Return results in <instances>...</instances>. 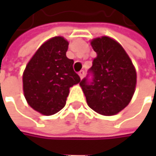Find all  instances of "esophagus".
<instances>
[{
    "label": "esophagus",
    "mask_w": 156,
    "mask_h": 156,
    "mask_svg": "<svg viewBox=\"0 0 156 156\" xmlns=\"http://www.w3.org/2000/svg\"><path fill=\"white\" fill-rule=\"evenodd\" d=\"M78 75H79L80 78L82 79V78H84V76H85V71H84V70H80V71L78 72Z\"/></svg>",
    "instance_id": "34e87169"
}]
</instances>
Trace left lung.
Returning <instances> with one entry per match:
<instances>
[{
	"label": "left lung",
	"mask_w": 156,
	"mask_h": 156,
	"mask_svg": "<svg viewBox=\"0 0 156 156\" xmlns=\"http://www.w3.org/2000/svg\"><path fill=\"white\" fill-rule=\"evenodd\" d=\"M97 53L88 75L79 83L90 108L103 115H113L132 99L136 85V69L123 47L109 37L94 39Z\"/></svg>",
	"instance_id": "1"
}]
</instances>
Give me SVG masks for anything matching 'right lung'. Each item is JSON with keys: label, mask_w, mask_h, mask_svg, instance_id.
I'll use <instances>...</instances> for the list:
<instances>
[{"label": "right lung", "mask_w": 156, "mask_h": 156, "mask_svg": "<svg viewBox=\"0 0 156 156\" xmlns=\"http://www.w3.org/2000/svg\"><path fill=\"white\" fill-rule=\"evenodd\" d=\"M69 42L54 37L43 43L23 72V92L28 104L45 115L58 113L66 105L69 87L80 82L73 59L66 56Z\"/></svg>", "instance_id": "right-lung-1"}]
</instances>
